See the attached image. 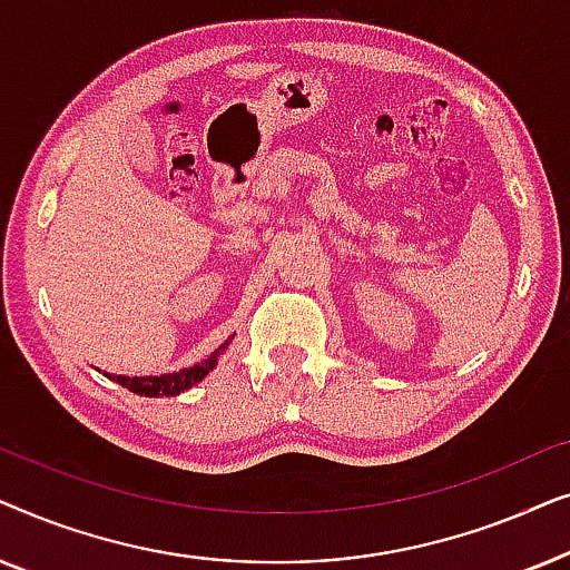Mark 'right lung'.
<instances>
[{
    "label": "right lung",
    "instance_id": "obj_1",
    "mask_svg": "<svg viewBox=\"0 0 570 570\" xmlns=\"http://www.w3.org/2000/svg\"><path fill=\"white\" fill-rule=\"evenodd\" d=\"M230 340H225L213 355H207L205 361L189 365V368H181V371H174V373H160V376H121V373L116 376V373L106 371L104 376L116 381V384H121L124 389H129V392H135L139 396H174V394H181V392H186V389H191L194 384H199V381L215 368L217 361H220V355L225 353V350H228Z\"/></svg>",
    "mask_w": 570,
    "mask_h": 570
}]
</instances>
